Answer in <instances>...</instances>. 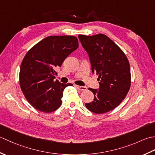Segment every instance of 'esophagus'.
<instances>
[{
	"label": "esophagus",
	"instance_id": "1",
	"mask_svg": "<svg viewBox=\"0 0 155 155\" xmlns=\"http://www.w3.org/2000/svg\"><path fill=\"white\" fill-rule=\"evenodd\" d=\"M76 88H77L78 90L81 91H84L87 90V87H82V86H78V85H75Z\"/></svg>",
	"mask_w": 155,
	"mask_h": 155
}]
</instances>
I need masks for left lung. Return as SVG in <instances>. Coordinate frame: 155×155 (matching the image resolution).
<instances>
[{"mask_svg":"<svg viewBox=\"0 0 155 155\" xmlns=\"http://www.w3.org/2000/svg\"><path fill=\"white\" fill-rule=\"evenodd\" d=\"M83 47L89 57L93 73H96L99 88H89L94 101L86 103L88 110L103 114L114 109L126 97L130 89V64L123 51L103 34L78 35Z\"/></svg>","mask_w":155,"mask_h":155,"instance_id":"1","label":"left lung"}]
</instances>
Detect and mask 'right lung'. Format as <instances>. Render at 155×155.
Wrapping results in <instances>:
<instances>
[{
    "label": "right lung",
    "instance_id": "obj_1",
    "mask_svg": "<svg viewBox=\"0 0 155 155\" xmlns=\"http://www.w3.org/2000/svg\"><path fill=\"white\" fill-rule=\"evenodd\" d=\"M78 47L74 36H51L32 47L20 68L19 81L22 93L36 109L51 113L61 107L63 91L71 83L54 81L55 68Z\"/></svg>",
    "mask_w": 155,
    "mask_h": 155
}]
</instances>
